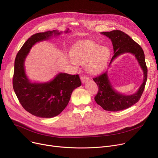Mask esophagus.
I'll use <instances>...</instances> for the list:
<instances>
[{"mask_svg": "<svg viewBox=\"0 0 158 158\" xmlns=\"http://www.w3.org/2000/svg\"><path fill=\"white\" fill-rule=\"evenodd\" d=\"M81 81L82 83H85V82H86L89 79V78L86 76H81Z\"/></svg>", "mask_w": 158, "mask_h": 158, "instance_id": "esophagus-1", "label": "esophagus"}]
</instances>
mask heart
<instances>
[{"label": "heart", "instance_id": "b5f03b06", "mask_svg": "<svg viewBox=\"0 0 158 158\" xmlns=\"http://www.w3.org/2000/svg\"><path fill=\"white\" fill-rule=\"evenodd\" d=\"M72 60L80 64H85L86 72L95 74L101 72L110 57V50L94 41H86L74 46L70 52ZM73 63V61L71 60Z\"/></svg>", "mask_w": 158, "mask_h": 158}]
</instances>
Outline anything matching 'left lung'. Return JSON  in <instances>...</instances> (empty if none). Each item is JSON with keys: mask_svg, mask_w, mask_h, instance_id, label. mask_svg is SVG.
<instances>
[{"mask_svg": "<svg viewBox=\"0 0 158 158\" xmlns=\"http://www.w3.org/2000/svg\"><path fill=\"white\" fill-rule=\"evenodd\" d=\"M102 35L111 39L114 49L113 60L124 53L133 54L143 71V83L136 93L133 95H125L116 91L112 86L107 76V71L97 77L93 78L98 86V92L95 97V101L104 110L118 111L129 108L139 101L144 91L147 79V67L145 63V54L143 49L129 35L120 30H113L110 32H101Z\"/></svg>", "mask_w": 158, "mask_h": 158, "instance_id": "obj_1", "label": "left lung"}]
</instances>
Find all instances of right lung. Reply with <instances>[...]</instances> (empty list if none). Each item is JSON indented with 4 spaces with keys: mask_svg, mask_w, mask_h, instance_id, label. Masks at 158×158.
I'll use <instances>...</instances> for the list:
<instances>
[{
    "mask_svg": "<svg viewBox=\"0 0 158 158\" xmlns=\"http://www.w3.org/2000/svg\"><path fill=\"white\" fill-rule=\"evenodd\" d=\"M60 33L54 30L32 35L21 47L15 60L13 86L15 94L23 108L38 117L52 118L60 114L68 105L73 90L81 85L78 74L60 73L50 82L32 83L25 73L24 61L31 47Z\"/></svg>",
    "mask_w": 158,
    "mask_h": 158,
    "instance_id": "obj_1",
    "label": "right lung"
}]
</instances>
